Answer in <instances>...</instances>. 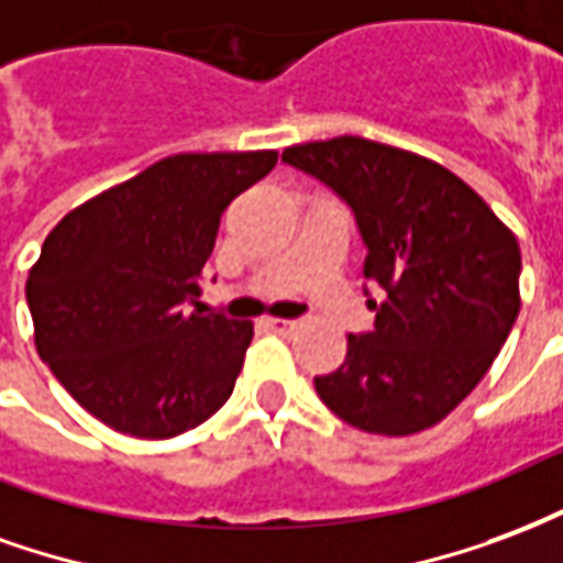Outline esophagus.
<instances>
[{
  "mask_svg": "<svg viewBox=\"0 0 563 563\" xmlns=\"http://www.w3.org/2000/svg\"><path fill=\"white\" fill-rule=\"evenodd\" d=\"M264 323L273 332H294V330H297V321H287V318H264Z\"/></svg>",
  "mask_w": 563,
  "mask_h": 563,
  "instance_id": "34e87169",
  "label": "esophagus"
}]
</instances>
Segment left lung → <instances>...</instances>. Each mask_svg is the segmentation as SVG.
<instances>
[{
  "label": "left lung",
  "instance_id": "left-lung-1",
  "mask_svg": "<svg viewBox=\"0 0 563 563\" xmlns=\"http://www.w3.org/2000/svg\"><path fill=\"white\" fill-rule=\"evenodd\" d=\"M282 162L347 200L366 242L363 276L387 290L375 330L347 335L335 372L314 377L339 420L372 434H417L477 387L519 314L522 254L489 203L417 152L332 137Z\"/></svg>",
  "mask_w": 563,
  "mask_h": 563
}]
</instances>
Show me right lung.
Wrapping results in <instances>:
<instances>
[{
    "label": "right lung",
    "instance_id": "1",
    "mask_svg": "<svg viewBox=\"0 0 563 563\" xmlns=\"http://www.w3.org/2000/svg\"><path fill=\"white\" fill-rule=\"evenodd\" d=\"M276 150L183 152L71 209L29 269L35 347L96 420L164 441L231 399L254 323L200 302L231 200Z\"/></svg>",
    "mask_w": 563,
    "mask_h": 563
}]
</instances>
